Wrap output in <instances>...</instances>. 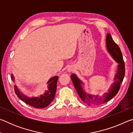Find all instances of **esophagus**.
<instances>
[{
	"mask_svg": "<svg viewBox=\"0 0 133 133\" xmlns=\"http://www.w3.org/2000/svg\"><path fill=\"white\" fill-rule=\"evenodd\" d=\"M67 70H68L69 72H71V71H74V68L72 66H70L68 69H67Z\"/></svg>",
	"mask_w": 133,
	"mask_h": 133,
	"instance_id": "esophagus-1",
	"label": "esophagus"
}]
</instances>
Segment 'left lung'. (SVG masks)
Here are the masks:
<instances>
[{
	"instance_id": "left-lung-1",
	"label": "left lung",
	"mask_w": 133,
	"mask_h": 133,
	"mask_svg": "<svg viewBox=\"0 0 133 133\" xmlns=\"http://www.w3.org/2000/svg\"><path fill=\"white\" fill-rule=\"evenodd\" d=\"M106 44L108 51L111 54L112 57L119 64L118 71L115 76L116 82L111 85L107 93L103 96H94L85 93L82 86V82L78 79L75 75H72L71 78L78 96L83 102L89 105L100 104L106 103L115 96L119 91L121 84L122 83L125 75V66L123 60L122 53L118 46L112 39L111 36L107 34L106 37Z\"/></svg>"
}]
</instances>
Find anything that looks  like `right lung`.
<instances>
[{"label": "right lung", "mask_w": 133, "mask_h": 133, "mask_svg": "<svg viewBox=\"0 0 133 133\" xmlns=\"http://www.w3.org/2000/svg\"><path fill=\"white\" fill-rule=\"evenodd\" d=\"M58 76H55L51 78L48 82L49 86L48 90H46L45 93L42 96L35 97H28L24 96V94L20 93L17 87L15 85V91L18 97L23 102L26 103L30 106L37 108V109H43L45 108L50 104L53 102L55 97V94L57 88V82L58 80ZM12 80H13V76H12Z\"/></svg>", "instance_id": "obj_1"}]
</instances>
